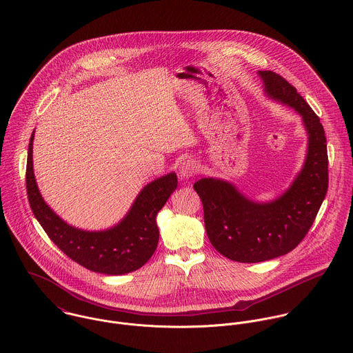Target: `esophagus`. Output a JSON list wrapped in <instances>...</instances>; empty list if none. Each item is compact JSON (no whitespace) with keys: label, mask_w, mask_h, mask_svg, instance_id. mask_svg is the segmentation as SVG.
I'll use <instances>...</instances> for the list:
<instances>
[{"label":"esophagus","mask_w":353,"mask_h":353,"mask_svg":"<svg viewBox=\"0 0 353 353\" xmlns=\"http://www.w3.org/2000/svg\"><path fill=\"white\" fill-rule=\"evenodd\" d=\"M199 170V166L196 163V161L194 159H187L185 162H183V165L180 166V179L181 180H191Z\"/></svg>","instance_id":"1"}]
</instances>
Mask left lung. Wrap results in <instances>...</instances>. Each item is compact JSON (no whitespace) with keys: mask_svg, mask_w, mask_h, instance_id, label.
Listing matches in <instances>:
<instances>
[{"mask_svg":"<svg viewBox=\"0 0 353 353\" xmlns=\"http://www.w3.org/2000/svg\"><path fill=\"white\" fill-rule=\"evenodd\" d=\"M268 98L292 108L307 131L304 163L279 198L255 202L222 179L205 177L194 184L205 212L212 247L230 261L265 262L290 252L305 237L329 185L327 145L319 117L296 88L273 71H258Z\"/></svg>","mask_w":353,"mask_h":353,"instance_id":"1","label":"left lung"}]
</instances>
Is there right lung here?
<instances>
[{
  "label": "right lung",
  "instance_id": "right-lung-1",
  "mask_svg": "<svg viewBox=\"0 0 353 353\" xmlns=\"http://www.w3.org/2000/svg\"><path fill=\"white\" fill-rule=\"evenodd\" d=\"M34 134L28 144L26 184L31 210L50 240L83 268L108 276H121L141 269L152 256L159 230L157 214L177 187L176 173H168L143 187L125 216L103 230L72 226L43 201L32 166Z\"/></svg>",
  "mask_w": 353,
  "mask_h": 353
}]
</instances>
